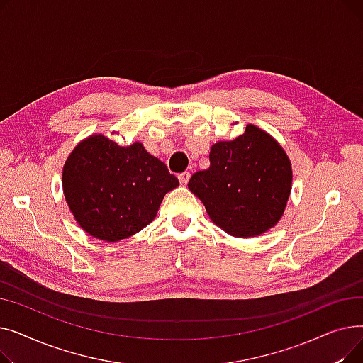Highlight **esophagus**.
Returning a JSON list of instances; mask_svg holds the SVG:
<instances>
[{"instance_id":"esophagus-1","label":"esophagus","mask_w":363,"mask_h":363,"mask_svg":"<svg viewBox=\"0 0 363 363\" xmlns=\"http://www.w3.org/2000/svg\"><path fill=\"white\" fill-rule=\"evenodd\" d=\"M189 177H191V175H189V172H182V174L178 175V179L182 185H186L188 181H189Z\"/></svg>"}]
</instances>
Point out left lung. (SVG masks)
Here are the masks:
<instances>
[{
	"mask_svg": "<svg viewBox=\"0 0 363 363\" xmlns=\"http://www.w3.org/2000/svg\"><path fill=\"white\" fill-rule=\"evenodd\" d=\"M211 166L199 170L188 188L225 233L260 235L281 219L291 191V163L264 130L247 125L242 135L212 145Z\"/></svg>",
	"mask_w": 363,
	"mask_h": 363,
	"instance_id": "obj_1",
	"label": "left lung"
}]
</instances>
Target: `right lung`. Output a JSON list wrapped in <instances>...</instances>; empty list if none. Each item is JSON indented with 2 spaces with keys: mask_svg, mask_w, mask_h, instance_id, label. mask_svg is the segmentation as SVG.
I'll use <instances>...</instances> for the list:
<instances>
[{
  "mask_svg": "<svg viewBox=\"0 0 363 363\" xmlns=\"http://www.w3.org/2000/svg\"><path fill=\"white\" fill-rule=\"evenodd\" d=\"M178 185L141 143L121 147L100 133L76 145L63 167V191L74 219L108 242L140 233Z\"/></svg>",
  "mask_w": 363,
  "mask_h": 363,
  "instance_id": "obj_1",
  "label": "right lung"
}]
</instances>
